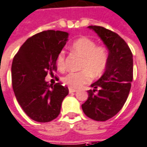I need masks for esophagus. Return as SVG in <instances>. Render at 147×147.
Segmentation results:
<instances>
[{"label": "esophagus", "mask_w": 147, "mask_h": 147, "mask_svg": "<svg viewBox=\"0 0 147 147\" xmlns=\"http://www.w3.org/2000/svg\"><path fill=\"white\" fill-rule=\"evenodd\" d=\"M77 90H76V89H73V88H69V92L70 93H73V92H76Z\"/></svg>", "instance_id": "1"}]
</instances>
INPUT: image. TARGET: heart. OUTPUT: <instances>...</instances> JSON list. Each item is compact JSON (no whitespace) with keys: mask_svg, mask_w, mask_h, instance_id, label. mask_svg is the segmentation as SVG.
<instances>
[{"mask_svg":"<svg viewBox=\"0 0 147 147\" xmlns=\"http://www.w3.org/2000/svg\"><path fill=\"white\" fill-rule=\"evenodd\" d=\"M71 49L83 58L80 69L78 72H70L62 79L63 84L70 88L76 89L89 83L91 80L102 76L108 62V53L102 46H97L93 40L80 37L71 44ZM57 65L59 69L65 67V53L61 51L57 56Z\"/></svg>","mask_w":147,"mask_h":147,"instance_id":"1","label":"heart"}]
</instances>
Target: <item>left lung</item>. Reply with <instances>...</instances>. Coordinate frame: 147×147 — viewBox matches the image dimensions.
<instances>
[{
  "instance_id": "8db88e82",
  "label": "left lung",
  "mask_w": 147,
  "mask_h": 147,
  "mask_svg": "<svg viewBox=\"0 0 147 147\" xmlns=\"http://www.w3.org/2000/svg\"><path fill=\"white\" fill-rule=\"evenodd\" d=\"M108 49L105 71L91 84L87 101L82 104L84 114L95 121L115 116L126 102L133 80V55L123 38L101 26H88Z\"/></svg>"
}]
</instances>
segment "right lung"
Segmentation results:
<instances>
[{
	"label": "right lung",
	"mask_w": 147,
	"mask_h": 147,
	"mask_svg": "<svg viewBox=\"0 0 147 147\" xmlns=\"http://www.w3.org/2000/svg\"><path fill=\"white\" fill-rule=\"evenodd\" d=\"M69 34L48 30L28 38L20 47L12 63V84L16 100L28 116L48 123L58 116L67 87L60 83L49 85L48 72L56 70V59Z\"/></svg>",
	"instance_id": "add662e5"
}]
</instances>
